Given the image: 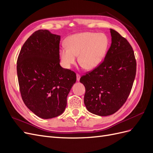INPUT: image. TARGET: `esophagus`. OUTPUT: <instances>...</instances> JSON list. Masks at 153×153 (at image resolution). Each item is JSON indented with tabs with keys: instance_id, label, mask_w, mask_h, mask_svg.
<instances>
[{
	"instance_id": "34e87169",
	"label": "esophagus",
	"mask_w": 153,
	"mask_h": 153,
	"mask_svg": "<svg viewBox=\"0 0 153 153\" xmlns=\"http://www.w3.org/2000/svg\"><path fill=\"white\" fill-rule=\"evenodd\" d=\"M80 75H78V74H76V80L78 82L80 81Z\"/></svg>"
}]
</instances>
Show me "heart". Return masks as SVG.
<instances>
[{"label": "heart", "instance_id": "b5f03b06", "mask_svg": "<svg viewBox=\"0 0 153 153\" xmlns=\"http://www.w3.org/2000/svg\"><path fill=\"white\" fill-rule=\"evenodd\" d=\"M66 47L60 49L64 66L70 68L76 62L88 70L98 67L106 54L108 39L104 34L80 32L71 35L66 41Z\"/></svg>", "mask_w": 153, "mask_h": 153}]
</instances>
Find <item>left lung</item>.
<instances>
[{"instance_id": "8db88e82", "label": "left lung", "mask_w": 153, "mask_h": 153, "mask_svg": "<svg viewBox=\"0 0 153 153\" xmlns=\"http://www.w3.org/2000/svg\"><path fill=\"white\" fill-rule=\"evenodd\" d=\"M112 43L104 61L80 82L85 88L87 110L100 116L115 113L126 102L136 75L137 63L128 41L110 29Z\"/></svg>"}]
</instances>
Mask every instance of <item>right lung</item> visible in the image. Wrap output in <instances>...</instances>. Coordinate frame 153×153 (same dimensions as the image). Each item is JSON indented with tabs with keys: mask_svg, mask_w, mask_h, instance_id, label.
Wrapping results in <instances>:
<instances>
[{
	"mask_svg": "<svg viewBox=\"0 0 153 153\" xmlns=\"http://www.w3.org/2000/svg\"><path fill=\"white\" fill-rule=\"evenodd\" d=\"M61 36L38 30L27 39L17 60V75L23 101L42 119L62 114L67 96L76 82L75 72L60 65Z\"/></svg>",
	"mask_w": 153,
	"mask_h": 153,
	"instance_id": "obj_1",
	"label": "right lung"
}]
</instances>
